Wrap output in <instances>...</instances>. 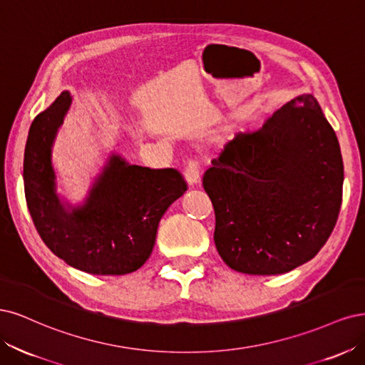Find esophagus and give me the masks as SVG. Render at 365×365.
<instances>
[{
    "label": "esophagus",
    "instance_id": "esophagus-1",
    "mask_svg": "<svg viewBox=\"0 0 365 365\" xmlns=\"http://www.w3.org/2000/svg\"><path fill=\"white\" fill-rule=\"evenodd\" d=\"M185 179L190 185H197L200 180V160L197 158L190 159L185 165Z\"/></svg>",
    "mask_w": 365,
    "mask_h": 365
}]
</instances>
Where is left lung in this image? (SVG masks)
<instances>
[{
  "label": "left lung",
  "instance_id": "1",
  "mask_svg": "<svg viewBox=\"0 0 365 365\" xmlns=\"http://www.w3.org/2000/svg\"><path fill=\"white\" fill-rule=\"evenodd\" d=\"M343 180L338 138L312 96L237 133L203 174L221 259L257 276L311 261L336 225Z\"/></svg>",
  "mask_w": 365,
  "mask_h": 365
}]
</instances>
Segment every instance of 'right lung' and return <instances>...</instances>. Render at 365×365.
Masks as SVG:
<instances>
[{
    "mask_svg": "<svg viewBox=\"0 0 365 365\" xmlns=\"http://www.w3.org/2000/svg\"><path fill=\"white\" fill-rule=\"evenodd\" d=\"M71 106L62 92L33 120L24 153V191L34 227L45 245L81 272L133 273L150 257L165 210L186 190L174 168L128 165L112 156L83 206L66 209L56 194L51 145Z\"/></svg>",
    "mask_w": 365,
    "mask_h": 365,
    "instance_id": "1",
    "label": "right lung"
}]
</instances>
